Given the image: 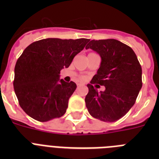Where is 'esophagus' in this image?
I'll return each mask as SVG.
<instances>
[{
  "label": "esophagus",
  "instance_id": "34e87169",
  "mask_svg": "<svg viewBox=\"0 0 159 159\" xmlns=\"http://www.w3.org/2000/svg\"><path fill=\"white\" fill-rule=\"evenodd\" d=\"M77 86H78V87H80V86H82V85H83V84H82V83H80V82H78V83H77Z\"/></svg>",
  "mask_w": 159,
  "mask_h": 159
}]
</instances>
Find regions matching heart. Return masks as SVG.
Segmentation results:
<instances>
[{"mask_svg": "<svg viewBox=\"0 0 159 159\" xmlns=\"http://www.w3.org/2000/svg\"><path fill=\"white\" fill-rule=\"evenodd\" d=\"M81 79H82V80H83V79H84V76H82V77H81Z\"/></svg>", "mask_w": 159, "mask_h": 159, "instance_id": "1", "label": "heart"}]
</instances>
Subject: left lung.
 Masks as SVG:
<instances>
[{
  "instance_id": "left-lung-1",
  "label": "left lung",
  "mask_w": 159,
  "mask_h": 159,
  "mask_svg": "<svg viewBox=\"0 0 159 159\" xmlns=\"http://www.w3.org/2000/svg\"><path fill=\"white\" fill-rule=\"evenodd\" d=\"M99 53L100 67L92 78L85 98L92 117L107 123L116 122L129 111L142 88V67L132 48L115 39L92 40L86 46ZM104 86L98 93L92 84Z\"/></svg>"
}]
</instances>
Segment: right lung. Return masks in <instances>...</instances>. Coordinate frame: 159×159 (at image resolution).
<instances>
[{"instance_id":"obj_1","label":"right lung","mask_w":159,"mask_h":159,"mask_svg":"<svg viewBox=\"0 0 159 159\" xmlns=\"http://www.w3.org/2000/svg\"><path fill=\"white\" fill-rule=\"evenodd\" d=\"M88 39L48 38L32 43L15 66L13 87L20 107L40 122L65 114L76 84L60 80V71L68 67L84 48Z\"/></svg>"}]
</instances>
